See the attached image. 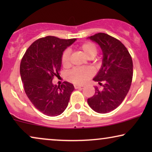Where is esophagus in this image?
<instances>
[{"mask_svg": "<svg viewBox=\"0 0 152 152\" xmlns=\"http://www.w3.org/2000/svg\"><path fill=\"white\" fill-rule=\"evenodd\" d=\"M74 87H75V89H77V88H82L83 86H81V85H77V84H75V85H74Z\"/></svg>", "mask_w": 152, "mask_h": 152, "instance_id": "esophagus-1", "label": "esophagus"}]
</instances>
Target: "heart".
I'll return each mask as SVG.
<instances>
[{
	"instance_id": "obj_1",
	"label": "heart",
	"mask_w": 152,
	"mask_h": 152,
	"mask_svg": "<svg viewBox=\"0 0 152 152\" xmlns=\"http://www.w3.org/2000/svg\"><path fill=\"white\" fill-rule=\"evenodd\" d=\"M81 50L85 54L88 59H92L97 55V48L93 42H86L82 43L79 47ZM70 58V52L68 49L65 50L61 55V64L64 66H69ZM94 72L88 67L74 68L67 73L68 81L76 84H83L86 82L93 75Z\"/></svg>"
}]
</instances>
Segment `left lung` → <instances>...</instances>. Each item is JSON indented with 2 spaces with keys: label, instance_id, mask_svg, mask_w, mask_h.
I'll return each mask as SVG.
<instances>
[{
  "label": "left lung",
  "instance_id": "8db88e82",
  "mask_svg": "<svg viewBox=\"0 0 152 152\" xmlns=\"http://www.w3.org/2000/svg\"><path fill=\"white\" fill-rule=\"evenodd\" d=\"M89 39L100 46L103 53L102 66L93 80L105 84L88 98V104L93 111L107 113L115 109L122 102L129 91L133 77V61L128 50L118 39L97 33Z\"/></svg>",
  "mask_w": 152,
  "mask_h": 152
}]
</instances>
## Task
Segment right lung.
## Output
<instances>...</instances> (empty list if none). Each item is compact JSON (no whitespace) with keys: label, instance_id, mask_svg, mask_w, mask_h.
Returning <instances> with one entry per match:
<instances>
[{"label":"right lung","instance_id":"1","mask_svg":"<svg viewBox=\"0 0 152 152\" xmlns=\"http://www.w3.org/2000/svg\"><path fill=\"white\" fill-rule=\"evenodd\" d=\"M76 39H62L53 36L33 42L23 57L20 74L27 96L37 109L48 116H57L65 111L74 86L68 82L53 85L61 70V55Z\"/></svg>","mask_w":152,"mask_h":152}]
</instances>
